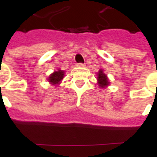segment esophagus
<instances>
[{"mask_svg": "<svg viewBox=\"0 0 157 157\" xmlns=\"http://www.w3.org/2000/svg\"><path fill=\"white\" fill-rule=\"evenodd\" d=\"M76 66H77V67H84V66H85V64L79 63V64H76Z\"/></svg>", "mask_w": 157, "mask_h": 157, "instance_id": "esophagus-1", "label": "esophagus"}]
</instances>
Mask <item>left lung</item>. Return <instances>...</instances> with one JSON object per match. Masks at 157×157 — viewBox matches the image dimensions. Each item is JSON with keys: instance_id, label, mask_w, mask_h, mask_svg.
Instances as JSON below:
<instances>
[{"instance_id": "obj_1", "label": "left lung", "mask_w": 157, "mask_h": 157, "mask_svg": "<svg viewBox=\"0 0 157 157\" xmlns=\"http://www.w3.org/2000/svg\"><path fill=\"white\" fill-rule=\"evenodd\" d=\"M97 80H98V85L99 86V87L102 89H104L106 87H108L110 85V82L109 79L108 77V75H106L103 70H99L98 72L97 73Z\"/></svg>"}]
</instances>
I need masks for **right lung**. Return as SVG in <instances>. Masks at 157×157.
<instances>
[{
	"instance_id": "right-lung-1",
	"label": "right lung",
	"mask_w": 157,
	"mask_h": 157,
	"mask_svg": "<svg viewBox=\"0 0 157 157\" xmlns=\"http://www.w3.org/2000/svg\"><path fill=\"white\" fill-rule=\"evenodd\" d=\"M65 76V71L58 69L56 71H54L48 77V82L52 86H58Z\"/></svg>"
}]
</instances>
